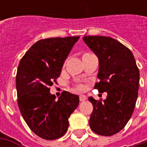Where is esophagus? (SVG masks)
I'll return each instance as SVG.
<instances>
[{"label":"esophagus","mask_w":147,"mask_h":147,"mask_svg":"<svg viewBox=\"0 0 147 147\" xmlns=\"http://www.w3.org/2000/svg\"><path fill=\"white\" fill-rule=\"evenodd\" d=\"M79 100H80V101H84V100H87V96H84V95H81V96H79Z\"/></svg>","instance_id":"obj_1"}]
</instances>
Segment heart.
Returning a JSON list of instances; mask_svg holds the SVG:
<instances>
[{
    "label": "heart",
    "mask_w": 147,
    "mask_h": 147,
    "mask_svg": "<svg viewBox=\"0 0 147 147\" xmlns=\"http://www.w3.org/2000/svg\"><path fill=\"white\" fill-rule=\"evenodd\" d=\"M87 54H88V53H87ZM85 55H86V54H85ZM82 87H79V88H78V90H81V89H82Z\"/></svg>",
    "instance_id": "b5f03b06"
}]
</instances>
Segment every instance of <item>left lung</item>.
Masks as SVG:
<instances>
[{
    "instance_id": "1",
    "label": "left lung",
    "mask_w": 147,
    "mask_h": 147,
    "mask_svg": "<svg viewBox=\"0 0 147 147\" xmlns=\"http://www.w3.org/2000/svg\"><path fill=\"white\" fill-rule=\"evenodd\" d=\"M82 39L98 58L99 82L94 88L107 92L103 100L88 98L93 105L89 125L96 134L112 136L125 127L133 115L138 96L139 69L132 51L115 39L103 36Z\"/></svg>"
}]
</instances>
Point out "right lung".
I'll list each match as a JSON object with an SVG mask.
<instances>
[{
  "label": "right lung",
  "mask_w": 147,
  "mask_h": 147,
  "mask_svg": "<svg viewBox=\"0 0 147 147\" xmlns=\"http://www.w3.org/2000/svg\"><path fill=\"white\" fill-rule=\"evenodd\" d=\"M79 37H53L34 43L21 59L16 75L18 105L28 126L38 137L64 136L79 96L64 92L56 100L50 86L60 75L65 60Z\"/></svg>",
  "instance_id": "add662e5"
}]
</instances>
